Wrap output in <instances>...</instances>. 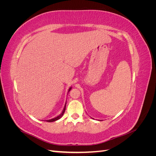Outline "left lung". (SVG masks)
<instances>
[{"mask_svg": "<svg viewBox=\"0 0 156 156\" xmlns=\"http://www.w3.org/2000/svg\"><path fill=\"white\" fill-rule=\"evenodd\" d=\"M92 119H93V118H92Z\"/></svg>", "mask_w": 156, "mask_h": 156, "instance_id": "1", "label": "left lung"}]
</instances>
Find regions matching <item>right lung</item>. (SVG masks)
Returning <instances> with one entry per match:
<instances>
[{
	"label": "right lung",
	"mask_w": 156,
	"mask_h": 156,
	"mask_svg": "<svg viewBox=\"0 0 156 156\" xmlns=\"http://www.w3.org/2000/svg\"><path fill=\"white\" fill-rule=\"evenodd\" d=\"M72 89V87H70L69 88V90H68V92L70 91V90ZM66 103H65V106H64V109H63V111H62V113H61V114L60 115H58V116H57L56 117H55V118H54V119H51V120H46L47 122H55V121H56V120H59L61 117H62V116H63V115H64V112H65V110H66Z\"/></svg>",
	"instance_id": "add662e5"
}]
</instances>
